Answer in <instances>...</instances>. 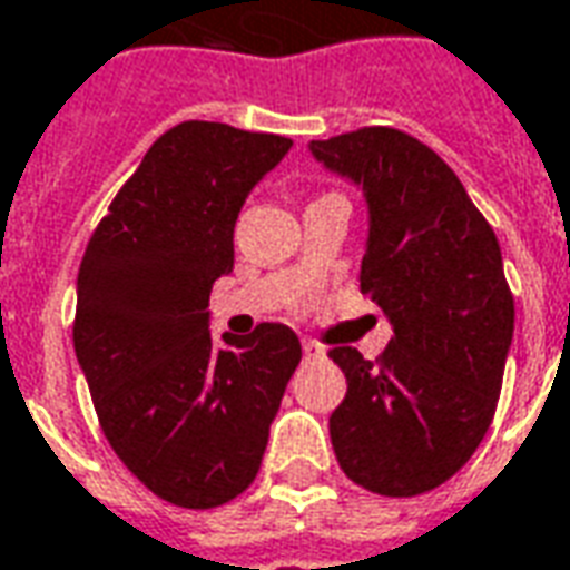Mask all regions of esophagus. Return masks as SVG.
I'll use <instances>...</instances> for the list:
<instances>
[{
    "label": "esophagus",
    "instance_id": "1",
    "mask_svg": "<svg viewBox=\"0 0 570 570\" xmlns=\"http://www.w3.org/2000/svg\"><path fill=\"white\" fill-rule=\"evenodd\" d=\"M301 347H304V356H307V360H313V356H323L325 353V347H320L316 341H304Z\"/></svg>",
    "mask_w": 570,
    "mask_h": 570
}]
</instances>
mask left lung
<instances>
[{
	"label": "left lung",
	"instance_id": "left-lung-1",
	"mask_svg": "<svg viewBox=\"0 0 570 570\" xmlns=\"http://www.w3.org/2000/svg\"><path fill=\"white\" fill-rule=\"evenodd\" d=\"M309 151L363 188L360 288L394 328L375 363L356 347L328 353L347 379L328 419L337 465L372 493L419 497L472 459L497 412L515 332L500 242L456 173L400 129L363 127Z\"/></svg>",
	"mask_w": 570,
	"mask_h": 570
}]
</instances>
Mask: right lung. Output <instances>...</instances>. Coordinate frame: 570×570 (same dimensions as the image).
<instances>
[{"label":"right lung","instance_id":"add662e5","mask_svg":"<svg viewBox=\"0 0 570 570\" xmlns=\"http://www.w3.org/2000/svg\"><path fill=\"white\" fill-rule=\"evenodd\" d=\"M292 139L186 120L148 148L86 245L73 351L114 453L160 500L214 509L250 488L301 341L210 335L235 219Z\"/></svg>","mask_w":570,"mask_h":570}]
</instances>
